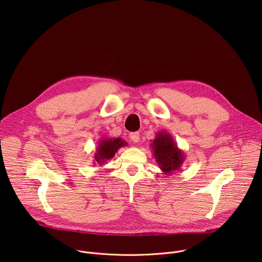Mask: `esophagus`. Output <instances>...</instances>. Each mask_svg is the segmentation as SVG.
I'll return each mask as SVG.
<instances>
[{"label": "esophagus", "mask_w": 262, "mask_h": 262, "mask_svg": "<svg viewBox=\"0 0 262 262\" xmlns=\"http://www.w3.org/2000/svg\"><path fill=\"white\" fill-rule=\"evenodd\" d=\"M129 137H130V140L134 143H138L140 141V134L139 133H132Z\"/></svg>", "instance_id": "1"}]
</instances>
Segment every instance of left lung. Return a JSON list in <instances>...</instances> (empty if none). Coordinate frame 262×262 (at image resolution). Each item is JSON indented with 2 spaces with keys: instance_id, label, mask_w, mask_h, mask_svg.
Returning <instances> with one entry per match:
<instances>
[{
  "instance_id": "left-lung-1",
  "label": "left lung",
  "mask_w": 262,
  "mask_h": 262,
  "mask_svg": "<svg viewBox=\"0 0 262 262\" xmlns=\"http://www.w3.org/2000/svg\"><path fill=\"white\" fill-rule=\"evenodd\" d=\"M150 146L160 169L166 175L180 170L185 156L181 149L178 148L171 134L166 130H160Z\"/></svg>"
}]
</instances>
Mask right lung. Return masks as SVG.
Masks as SVG:
<instances>
[{"label": "right lung", "instance_id": "add662e5", "mask_svg": "<svg viewBox=\"0 0 262 262\" xmlns=\"http://www.w3.org/2000/svg\"><path fill=\"white\" fill-rule=\"evenodd\" d=\"M125 146H127V143L120 138H102L98 141L94 154V161L102 165L113 158L121 147Z\"/></svg>", "mask_w": 262, "mask_h": 262}]
</instances>
